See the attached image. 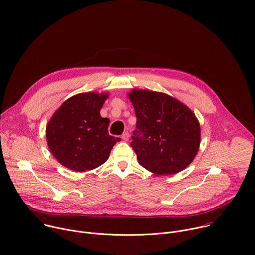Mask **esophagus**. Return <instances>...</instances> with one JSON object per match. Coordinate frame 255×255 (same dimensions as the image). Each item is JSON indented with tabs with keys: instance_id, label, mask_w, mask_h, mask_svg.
Wrapping results in <instances>:
<instances>
[{
	"instance_id": "esophagus-1",
	"label": "esophagus",
	"mask_w": 255,
	"mask_h": 255,
	"mask_svg": "<svg viewBox=\"0 0 255 255\" xmlns=\"http://www.w3.org/2000/svg\"><path fill=\"white\" fill-rule=\"evenodd\" d=\"M121 138H122L123 141H128V140H129V133H128V132L123 133L122 136H121Z\"/></svg>"
}]
</instances>
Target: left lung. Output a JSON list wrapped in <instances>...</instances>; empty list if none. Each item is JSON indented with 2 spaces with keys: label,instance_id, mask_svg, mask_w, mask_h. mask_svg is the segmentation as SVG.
<instances>
[{
  "label": "left lung",
  "instance_id": "8db88e82",
  "mask_svg": "<svg viewBox=\"0 0 255 255\" xmlns=\"http://www.w3.org/2000/svg\"><path fill=\"white\" fill-rule=\"evenodd\" d=\"M128 97L137 118L130 145L138 163L157 175L182 171L193 161L200 145L195 114L164 93L134 89Z\"/></svg>",
  "mask_w": 255,
  "mask_h": 255
}]
</instances>
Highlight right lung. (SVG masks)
Returning a JSON list of instances; mask_svg holds the SVG:
<instances>
[{
    "mask_svg": "<svg viewBox=\"0 0 255 255\" xmlns=\"http://www.w3.org/2000/svg\"><path fill=\"white\" fill-rule=\"evenodd\" d=\"M108 94L87 92L66 100L46 128L47 144L57 161L73 171L84 172L102 165L121 139L108 133L110 120L100 110Z\"/></svg>",
    "mask_w": 255,
    "mask_h": 255,
    "instance_id": "1",
    "label": "right lung"
}]
</instances>
